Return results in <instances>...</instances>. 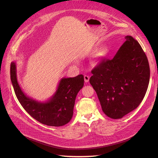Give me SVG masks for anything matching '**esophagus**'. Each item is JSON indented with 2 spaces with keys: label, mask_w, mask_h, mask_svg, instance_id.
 <instances>
[{
  "label": "esophagus",
  "mask_w": 158,
  "mask_h": 158,
  "mask_svg": "<svg viewBox=\"0 0 158 158\" xmlns=\"http://www.w3.org/2000/svg\"><path fill=\"white\" fill-rule=\"evenodd\" d=\"M84 79H85V81L86 82H88L89 80V77L88 76H86V75H85V76H84Z\"/></svg>",
  "instance_id": "esophagus-1"
}]
</instances>
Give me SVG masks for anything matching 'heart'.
Returning a JSON list of instances; mask_svg holds the SVG:
<instances>
[{"instance_id":"heart-1","label":"heart","mask_w":158,"mask_h":158,"mask_svg":"<svg viewBox=\"0 0 158 158\" xmlns=\"http://www.w3.org/2000/svg\"><path fill=\"white\" fill-rule=\"evenodd\" d=\"M107 48H103L102 49H101V51L97 53V56L99 58L104 57L106 56V55L107 54Z\"/></svg>"}]
</instances>
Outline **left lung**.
I'll return each instance as SVG.
<instances>
[{"instance_id":"8db88e82","label":"left lung","mask_w":158,"mask_h":158,"mask_svg":"<svg viewBox=\"0 0 158 158\" xmlns=\"http://www.w3.org/2000/svg\"><path fill=\"white\" fill-rule=\"evenodd\" d=\"M112 60H104L92 70L89 82L95 89L102 110L107 117L122 118L143 101L150 79L145 53L131 36Z\"/></svg>"}]
</instances>
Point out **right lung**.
<instances>
[{
    "mask_svg": "<svg viewBox=\"0 0 158 158\" xmlns=\"http://www.w3.org/2000/svg\"><path fill=\"white\" fill-rule=\"evenodd\" d=\"M10 76L16 97L32 118L45 125L55 127L64 126L70 121L77 94L84 86L83 75L61 79L56 93L46 102H39L22 92L17 81L14 62L11 64Z\"/></svg>",
    "mask_w": 158,
    "mask_h": 158,
    "instance_id": "right-lung-1",
    "label": "right lung"
}]
</instances>
